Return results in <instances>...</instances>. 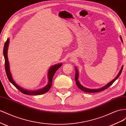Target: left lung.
Instances as JSON below:
<instances>
[{"label":"left lung","mask_w":126,"mask_h":126,"mask_svg":"<svg viewBox=\"0 0 126 126\" xmlns=\"http://www.w3.org/2000/svg\"><path fill=\"white\" fill-rule=\"evenodd\" d=\"M120 39L121 42H123V39H122L121 37H120ZM123 65L121 66V69L119 71V73L118 74V75H117V77L115 78L114 79H113V80H112L111 81H110L109 83H108L107 84H106V85L104 86V87L101 88H99V89H89L87 88H85L84 87H83V85H81V83H80V82H79L78 79H79V71L78 69L76 67H75V81H76V84L78 86V87L80 89V90H81L82 91H83L84 92H88V93H94V92H100V91H102L104 90H105L106 89H107L108 88H109L111 85H112V84H113V82L116 81L117 79L119 78V77L120 76V75L121 74V72H122V71H123Z\"/></svg>","instance_id":"8db88e82"}]
</instances>
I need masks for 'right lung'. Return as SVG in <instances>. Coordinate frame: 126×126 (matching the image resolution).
<instances>
[{
    "instance_id": "obj_1",
    "label": "right lung",
    "mask_w": 126,
    "mask_h": 126,
    "mask_svg": "<svg viewBox=\"0 0 126 126\" xmlns=\"http://www.w3.org/2000/svg\"><path fill=\"white\" fill-rule=\"evenodd\" d=\"M9 38H7V41L4 45V47H3V56L5 58V70L7 78H8L9 81L15 86V87L18 89L19 90L25 94L27 95H41L45 93L46 92H48L50 88H51L52 84V80L56 71L58 70L59 68L62 65V63H59L53 65L51 67H49V70H48V74H47V78H48V83L45 87L41 89L37 90H29L25 89L22 87H21L19 85H18L16 82L13 80L12 75L10 71V66L9 63L8 59V55H7V53H8V45L9 44Z\"/></svg>"
}]
</instances>
